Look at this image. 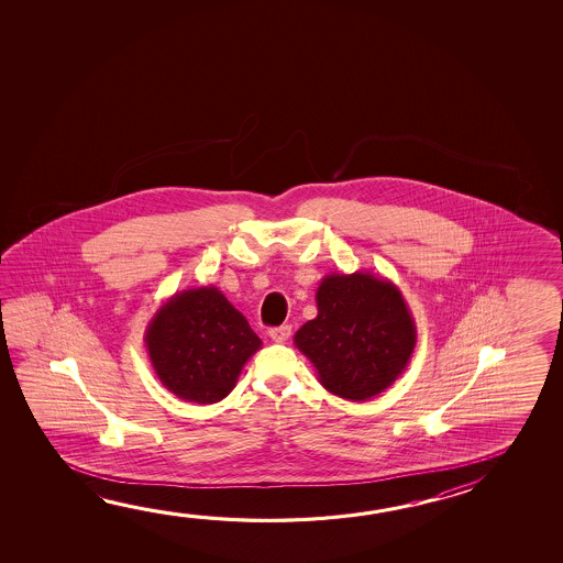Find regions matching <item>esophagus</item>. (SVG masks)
<instances>
[{"mask_svg": "<svg viewBox=\"0 0 563 563\" xmlns=\"http://www.w3.org/2000/svg\"><path fill=\"white\" fill-rule=\"evenodd\" d=\"M290 333H292L290 325H278V328H273V330L268 332V338L273 341H277V343H285V341L290 338Z\"/></svg>", "mask_w": 563, "mask_h": 563, "instance_id": "34e87169", "label": "esophagus"}]
</instances>
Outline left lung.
Instances as JSON below:
<instances>
[{
    "mask_svg": "<svg viewBox=\"0 0 563 563\" xmlns=\"http://www.w3.org/2000/svg\"><path fill=\"white\" fill-rule=\"evenodd\" d=\"M318 316L295 345L335 397L363 402L390 387L416 347V323L398 286L373 273L325 275L316 290Z\"/></svg>",
    "mask_w": 563,
    "mask_h": 563,
    "instance_id": "obj_1",
    "label": "left lung"
}]
</instances>
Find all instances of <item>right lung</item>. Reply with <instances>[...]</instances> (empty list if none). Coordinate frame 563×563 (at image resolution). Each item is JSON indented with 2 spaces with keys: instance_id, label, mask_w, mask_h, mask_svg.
I'll use <instances>...</instances> for the list:
<instances>
[{
  "instance_id": "obj_1",
  "label": "right lung",
  "mask_w": 563,
  "mask_h": 563,
  "mask_svg": "<svg viewBox=\"0 0 563 563\" xmlns=\"http://www.w3.org/2000/svg\"><path fill=\"white\" fill-rule=\"evenodd\" d=\"M148 360L163 387L196 405H213L238 385L243 365L263 341L222 290L176 292L145 330Z\"/></svg>"
}]
</instances>
